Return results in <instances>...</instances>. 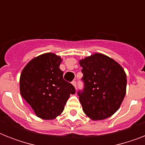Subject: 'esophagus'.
Instances as JSON below:
<instances>
[{
  "instance_id": "34e87169",
  "label": "esophagus",
  "mask_w": 145,
  "mask_h": 145,
  "mask_svg": "<svg viewBox=\"0 0 145 145\" xmlns=\"http://www.w3.org/2000/svg\"><path fill=\"white\" fill-rule=\"evenodd\" d=\"M71 84H72V85L74 86L75 88H76V87H77V82L75 81V80H74V81H72V83H71Z\"/></svg>"
}]
</instances>
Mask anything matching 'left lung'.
Here are the masks:
<instances>
[{"mask_svg": "<svg viewBox=\"0 0 145 145\" xmlns=\"http://www.w3.org/2000/svg\"><path fill=\"white\" fill-rule=\"evenodd\" d=\"M84 89L78 92L84 112L93 120L111 117L120 108L126 92V74L118 62L94 53L79 61Z\"/></svg>", "mask_w": 145, "mask_h": 145, "instance_id": "8db88e82", "label": "left lung"}]
</instances>
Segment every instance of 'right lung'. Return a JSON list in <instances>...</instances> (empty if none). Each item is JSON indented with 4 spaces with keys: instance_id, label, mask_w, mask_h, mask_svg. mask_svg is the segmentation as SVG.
<instances>
[{
    "instance_id": "1",
    "label": "right lung",
    "mask_w": 145,
    "mask_h": 145,
    "mask_svg": "<svg viewBox=\"0 0 145 145\" xmlns=\"http://www.w3.org/2000/svg\"><path fill=\"white\" fill-rule=\"evenodd\" d=\"M62 59L52 52L32 59L22 71L20 93L37 117L54 120L61 114L71 94H74L72 84L63 79L59 68Z\"/></svg>"
}]
</instances>
